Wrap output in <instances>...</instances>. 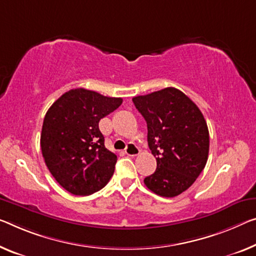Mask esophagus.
Returning a JSON list of instances; mask_svg holds the SVG:
<instances>
[{"instance_id": "34e87169", "label": "esophagus", "mask_w": 256, "mask_h": 256, "mask_svg": "<svg viewBox=\"0 0 256 256\" xmlns=\"http://www.w3.org/2000/svg\"><path fill=\"white\" fill-rule=\"evenodd\" d=\"M124 153L129 156H138L140 154V148L136 146L134 143H129L127 145V148H126Z\"/></svg>"}]
</instances>
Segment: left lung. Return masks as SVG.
<instances>
[{
	"label": "left lung",
	"instance_id": "left-lung-1",
	"mask_svg": "<svg viewBox=\"0 0 256 256\" xmlns=\"http://www.w3.org/2000/svg\"><path fill=\"white\" fill-rule=\"evenodd\" d=\"M148 124L156 169L144 178L156 194L172 198L188 190L205 168L210 132L202 111L186 94L168 87L132 98Z\"/></svg>",
	"mask_w": 256,
	"mask_h": 256
}]
</instances>
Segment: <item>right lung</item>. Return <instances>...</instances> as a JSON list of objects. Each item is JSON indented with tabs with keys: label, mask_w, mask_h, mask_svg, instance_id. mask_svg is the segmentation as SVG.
Segmentation results:
<instances>
[{
	"label": "right lung",
	"mask_w": 256,
	"mask_h": 256,
	"mask_svg": "<svg viewBox=\"0 0 256 256\" xmlns=\"http://www.w3.org/2000/svg\"><path fill=\"white\" fill-rule=\"evenodd\" d=\"M121 104L122 98L78 88L50 106L42 126V156L66 191L89 196L112 178L118 158L105 148L98 124Z\"/></svg>",
	"instance_id": "right-lung-1"
}]
</instances>
